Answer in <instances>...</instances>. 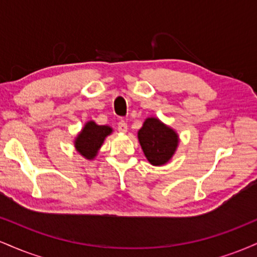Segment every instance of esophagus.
Returning <instances> with one entry per match:
<instances>
[{
  "mask_svg": "<svg viewBox=\"0 0 257 257\" xmlns=\"http://www.w3.org/2000/svg\"><path fill=\"white\" fill-rule=\"evenodd\" d=\"M117 129H118V132L120 133H125L128 131V124H126L124 120H119V122L117 123Z\"/></svg>",
  "mask_w": 257,
  "mask_h": 257,
  "instance_id": "1",
  "label": "esophagus"
}]
</instances>
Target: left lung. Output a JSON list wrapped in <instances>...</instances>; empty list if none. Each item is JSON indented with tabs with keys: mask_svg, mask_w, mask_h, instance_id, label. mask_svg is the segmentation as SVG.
Returning <instances> with one entry per match:
<instances>
[{
	"mask_svg": "<svg viewBox=\"0 0 257 257\" xmlns=\"http://www.w3.org/2000/svg\"><path fill=\"white\" fill-rule=\"evenodd\" d=\"M138 138L146 158L153 166L166 164L179 144L178 134L157 118H147Z\"/></svg>",
	"mask_w": 257,
	"mask_h": 257,
	"instance_id": "left-lung-1",
	"label": "left lung"
}]
</instances>
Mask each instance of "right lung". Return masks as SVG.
Returning <instances> with one entry per match:
<instances>
[{
	"instance_id": "add662e5",
	"label": "right lung",
	"mask_w": 257,
	"mask_h": 257,
	"mask_svg": "<svg viewBox=\"0 0 257 257\" xmlns=\"http://www.w3.org/2000/svg\"><path fill=\"white\" fill-rule=\"evenodd\" d=\"M112 129L107 125H98L94 122H88L79 133L75 141L77 151L87 159H91L96 156L98 150L101 147L105 138L111 134Z\"/></svg>"
}]
</instances>
